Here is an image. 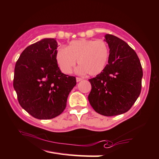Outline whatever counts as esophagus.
<instances>
[{"mask_svg":"<svg viewBox=\"0 0 159 159\" xmlns=\"http://www.w3.org/2000/svg\"><path fill=\"white\" fill-rule=\"evenodd\" d=\"M82 80H83L82 78H79V77H76V82H80V81H81Z\"/></svg>","mask_w":159,"mask_h":159,"instance_id":"esophagus-1","label":"esophagus"}]
</instances>
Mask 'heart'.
<instances>
[{
	"mask_svg": "<svg viewBox=\"0 0 159 159\" xmlns=\"http://www.w3.org/2000/svg\"><path fill=\"white\" fill-rule=\"evenodd\" d=\"M109 57L108 46L102 39H80L70 43L67 48H60L56 51L57 65L63 73L70 74L76 63L79 74L88 73L91 76L102 72Z\"/></svg>",
	"mask_w": 159,
	"mask_h": 159,
	"instance_id": "obj_1",
	"label": "heart"
}]
</instances>
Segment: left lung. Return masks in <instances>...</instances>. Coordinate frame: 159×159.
<instances>
[{
	"instance_id": "left-lung-1",
	"label": "left lung",
	"mask_w": 159,
	"mask_h": 159,
	"mask_svg": "<svg viewBox=\"0 0 159 159\" xmlns=\"http://www.w3.org/2000/svg\"><path fill=\"white\" fill-rule=\"evenodd\" d=\"M109 47L108 64L96 77L89 79L92 85L88 95L93 109L104 116L127 112L139 97L143 69L136 53L127 43L106 34Z\"/></svg>"
}]
</instances>
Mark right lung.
Returning a JSON list of instances; mask_svg holds the SVG:
<instances>
[{
	"mask_svg": "<svg viewBox=\"0 0 159 159\" xmlns=\"http://www.w3.org/2000/svg\"><path fill=\"white\" fill-rule=\"evenodd\" d=\"M56 39L44 38L28 46L14 68L13 85L19 104L32 116L49 120L67 106L76 78L63 74L56 61Z\"/></svg>",
	"mask_w": 159,
	"mask_h": 159,
	"instance_id": "obj_1",
	"label": "right lung"
}]
</instances>
